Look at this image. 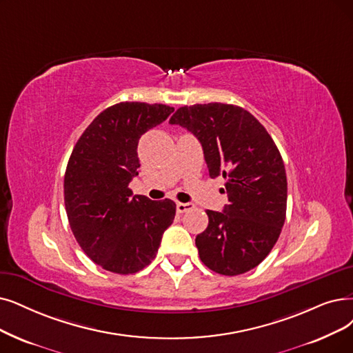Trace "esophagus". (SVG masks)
Wrapping results in <instances>:
<instances>
[{
  "mask_svg": "<svg viewBox=\"0 0 353 353\" xmlns=\"http://www.w3.org/2000/svg\"><path fill=\"white\" fill-rule=\"evenodd\" d=\"M194 205L190 203H176V211L178 213H185V211L191 210Z\"/></svg>",
  "mask_w": 353,
  "mask_h": 353,
  "instance_id": "34e87169",
  "label": "esophagus"
}]
</instances>
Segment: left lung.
Returning <instances> with one entry per match:
<instances>
[{
  "instance_id": "1",
  "label": "left lung",
  "mask_w": 353,
  "mask_h": 353,
  "mask_svg": "<svg viewBox=\"0 0 353 353\" xmlns=\"http://www.w3.org/2000/svg\"><path fill=\"white\" fill-rule=\"evenodd\" d=\"M171 124L203 146L208 175L223 176L229 204L207 210V229L195 237L201 262L221 275H241L272 250L287 213V174L263 125L242 107L221 103L184 105Z\"/></svg>"
}]
</instances>
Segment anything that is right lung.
Returning a JSON list of instances; mask_svg holds the SVG:
<instances>
[{"label":"right lung","mask_w":353,"mask_h":353,"mask_svg":"<svg viewBox=\"0 0 353 353\" xmlns=\"http://www.w3.org/2000/svg\"><path fill=\"white\" fill-rule=\"evenodd\" d=\"M174 111L165 104L119 103L105 108L82 133L66 166L63 194L69 225L87 256L103 270L129 275L157 256L172 224V200L133 195L139 175L137 143Z\"/></svg>","instance_id":"right-lung-1"}]
</instances>
